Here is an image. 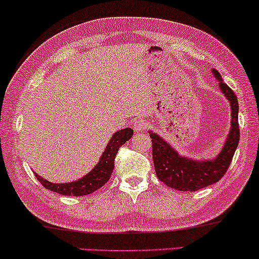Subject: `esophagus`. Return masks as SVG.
<instances>
[{"instance_id":"esophagus-1","label":"esophagus","mask_w":259,"mask_h":259,"mask_svg":"<svg viewBox=\"0 0 259 259\" xmlns=\"http://www.w3.org/2000/svg\"><path fill=\"white\" fill-rule=\"evenodd\" d=\"M147 126H149V123H147L145 120H143V119L134 120V122H133V127H134V130L137 131V132H138V131L146 130Z\"/></svg>"}]
</instances>
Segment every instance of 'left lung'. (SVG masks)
I'll return each mask as SVG.
<instances>
[{
    "label": "left lung",
    "mask_w": 259,
    "mask_h": 259,
    "mask_svg": "<svg viewBox=\"0 0 259 259\" xmlns=\"http://www.w3.org/2000/svg\"><path fill=\"white\" fill-rule=\"evenodd\" d=\"M213 73L220 79V89L230 100L232 107L231 131L221 152L214 160H190L179 156L169 144L158 134L150 132L152 142V158L157 177L167 187L182 191H196L202 188L217 183L223 179L230 166L239 144V123H238V99L233 90L221 80L220 73L213 70Z\"/></svg>",
    "instance_id": "1"
}]
</instances>
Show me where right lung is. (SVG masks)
Listing matches in <instances>:
<instances>
[{
	"instance_id": "add662e5",
	"label": "right lung",
	"mask_w": 259,
	"mask_h": 259,
	"mask_svg": "<svg viewBox=\"0 0 259 259\" xmlns=\"http://www.w3.org/2000/svg\"><path fill=\"white\" fill-rule=\"evenodd\" d=\"M133 136L132 128H123L119 132H116L110 139L105 152L102 153V157L100 158V162L94 169L90 171L84 177L72 183H64L57 184L51 183L49 181L44 180L42 177L38 176L35 174L36 180L42 184L46 189H50L56 193L62 194L65 196H84L94 193L101 187H103L108 182V180L112 176L114 170V160H115L116 153L123 144Z\"/></svg>"
}]
</instances>
